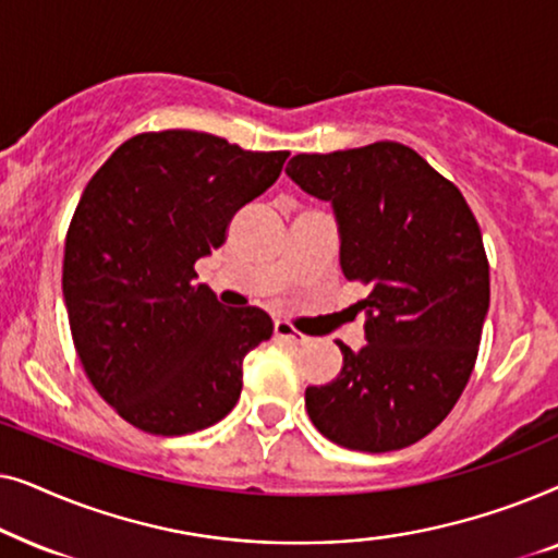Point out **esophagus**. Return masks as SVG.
Wrapping results in <instances>:
<instances>
[{
	"label": "esophagus",
	"mask_w": 558,
	"mask_h": 558,
	"mask_svg": "<svg viewBox=\"0 0 558 558\" xmlns=\"http://www.w3.org/2000/svg\"><path fill=\"white\" fill-rule=\"evenodd\" d=\"M274 335H277L279 340L292 342V345H304V342L310 340L307 335L300 332V330H294V327L289 325V323H284V319H277V323H274Z\"/></svg>",
	"instance_id": "1"
}]
</instances>
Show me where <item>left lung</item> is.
<instances>
[{"label":"left lung","mask_w":558,"mask_h":558,"mask_svg":"<svg viewBox=\"0 0 558 558\" xmlns=\"http://www.w3.org/2000/svg\"><path fill=\"white\" fill-rule=\"evenodd\" d=\"M287 174L332 203L340 266L368 284L365 345L338 342V378L304 391L319 434L393 452L445 422L475 368L490 307L483 233L460 190L399 142L296 155Z\"/></svg>","instance_id":"8db88e82"}]
</instances>
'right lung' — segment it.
<instances>
[{"label":"right lung","mask_w":558,"mask_h":558,"mask_svg":"<svg viewBox=\"0 0 558 558\" xmlns=\"http://www.w3.org/2000/svg\"><path fill=\"white\" fill-rule=\"evenodd\" d=\"M287 157L167 129L126 140L83 190L65 235L68 323L88 380L136 429L193 434L239 401L243 357L274 323L220 304L195 262Z\"/></svg>","instance_id":"right-lung-1"}]
</instances>
